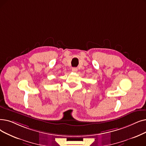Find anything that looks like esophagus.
<instances>
[{"label": "esophagus", "mask_w": 146, "mask_h": 146, "mask_svg": "<svg viewBox=\"0 0 146 146\" xmlns=\"http://www.w3.org/2000/svg\"><path fill=\"white\" fill-rule=\"evenodd\" d=\"M72 70V71L73 72H77V71H78V68H76V67H73Z\"/></svg>", "instance_id": "34e87169"}]
</instances>
